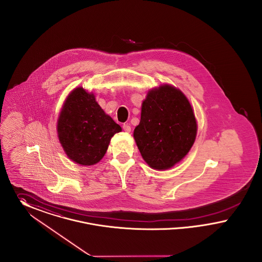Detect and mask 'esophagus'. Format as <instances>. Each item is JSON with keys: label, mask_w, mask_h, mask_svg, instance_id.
I'll return each instance as SVG.
<instances>
[{"label": "esophagus", "mask_w": 262, "mask_h": 262, "mask_svg": "<svg viewBox=\"0 0 262 262\" xmlns=\"http://www.w3.org/2000/svg\"><path fill=\"white\" fill-rule=\"evenodd\" d=\"M122 128H123V130H124L125 132H127V133L131 132V127L128 124H123Z\"/></svg>", "instance_id": "esophagus-1"}]
</instances>
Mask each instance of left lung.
<instances>
[{"mask_svg": "<svg viewBox=\"0 0 262 262\" xmlns=\"http://www.w3.org/2000/svg\"><path fill=\"white\" fill-rule=\"evenodd\" d=\"M197 125L185 96L171 85L151 90L142 104L134 139L145 162L152 168L167 169L192 147Z\"/></svg>", "mask_w": 262, "mask_h": 262, "instance_id": "1", "label": "left lung"}]
</instances>
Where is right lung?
<instances>
[{"label": "right lung", "mask_w": 262, "mask_h": 262, "mask_svg": "<svg viewBox=\"0 0 262 262\" xmlns=\"http://www.w3.org/2000/svg\"><path fill=\"white\" fill-rule=\"evenodd\" d=\"M57 131L60 143L72 161L93 165L103 158L111 137L120 132L121 127L104 113L93 94L78 88L64 103Z\"/></svg>", "instance_id": "1"}]
</instances>
